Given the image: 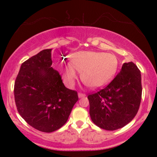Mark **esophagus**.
<instances>
[{"mask_svg": "<svg viewBox=\"0 0 157 157\" xmlns=\"http://www.w3.org/2000/svg\"><path fill=\"white\" fill-rule=\"evenodd\" d=\"M78 97H79V98H82V97H86V94L83 93H78Z\"/></svg>", "mask_w": 157, "mask_h": 157, "instance_id": "esophagus-1", "label": "esophagus"}]
</instances>
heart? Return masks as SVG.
Returning <instances> with one entry per match:
<instances>
[{
  "mask_svg": "<svg viewBox=\"0 0 157 157\" xmlns=\"http://www.w3.org/2000/svg\"><path fill=\"white\" fill-rule=\"evenodd\" d=\"M118 67L115 55L100 52H78L71 56L70 63H61V73L65 82L72 86L80 72L82 82L94 89L102 87L112 79Z\"/></svg>",
  "mask_w": 157,
  "mask_h": 157,
  "instance_id": "1",
  "label": "heart"
}]
</instances>
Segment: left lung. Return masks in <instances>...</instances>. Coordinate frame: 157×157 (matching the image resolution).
I'll return each mask as SVG.
<instances>
[{"mask_svg":"<svg viewBox=\"0 0 157 157\" xmlns=\"http://www.w3.org/2000/svg\"><path fill=\"white\" fill-rule=\"evenodd\" d=\"M142 91L140 71L133 62L125 63L106 87L88 96L91 120L107 131L124 127L137 113Z\"/></svg>","mask_w":157,"mask_h":157,"instance_id":"obj_1","label":"left lung"}]
</instances>
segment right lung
Instances as JSON below:
<instances>
[{
  "instance_id": "add662e5",
  "label": "right lung",
  "mask_w": 157,
  "mask_h": 157,
  "mask_svg": "<svg viewBox=\"0 0 157 157\" xmlns=\"http://www.w3.org/2000/svg\"><path fill=\"white\" fill-rule=\"evenodd\" d=\"M52 49H44L23 62L15 82L14 94L18 113L34 128L46 133L67 122L78 100L52 67Z\"/></svg>"
}]
</instances>
